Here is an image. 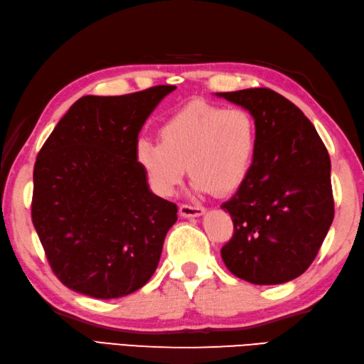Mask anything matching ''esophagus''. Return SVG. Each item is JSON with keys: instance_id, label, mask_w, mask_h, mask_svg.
Instances as JSON below:
<instances>
[{"instance_id": "esophagus-1", "label": "esophagus", "mask_w": 364, "mask_h": 364, "mask_svg": "<svg viewBox=\"0 0 364 364\" xmlns=\"http://www.w3.org/2000/svg\"><path fill=\"white\" fill-rule=\"evenodd\" d=\"M179 213L183 218H195V217H201V215H204L205 209H203V207H193V205L182 204L179 207Z\"/></svg>"}]
</instances>
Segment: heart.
<instances>
[{"label":"heart","mask_w":364,"mask_h":364,"mask_svg":"<svg viewBox=\"0 0 364 364\" xmlns=\"http://www.w3.org/2000/svg\"><path fill=\"white\" fill-rule=\"evenodd\" d=\"M159 133L160 141H138L135 160L151 190L161 198L174 195L187 168L196 195L234 193L255 168L257 124L243 108L193 100L168 117Z\"/></svg>","instance_id":"1"}]
</instances>
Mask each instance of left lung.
Returning a JSON list of instances; mask_svg holds the SVG:
<instances>
[{
  "label": "left lung",
  "instance_id": "left-lung-1",
  "mask_svg": "<svg viewBox=\"0 0 364 364\" xmlns=\"http://www.w3.org/2000/svg\"><path fill=\"white\" fill-rule=\"evenodd\" d=\"M217 95L248 109L259 132L253 171L221 205L234 223L221 257L248 283H287L314 261L335 217L327 147L303 111L272 89Z\"/></svg>",
  "mask_w": 364,
  "mask_h": 364
}]
</instances>
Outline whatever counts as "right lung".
Wrapping results in <instances>:
<instances>
[{
	"mask_svg": "<svg viewBox=\"0 0 364 364\" xmlns=\"http://www.w3.org/2000/svg\"><path fill=\"white\" fill-rule=\"evenodd\" d=\"M174 89L85 95L37 155L33 225L51 270L72 291L117 299L157 269L177 205L151 191L135 147L147 117Z\"/></svg>",
	"mask_w": 364,
	"mask_h": 364,
	"instance_id": "add662e5",
	"label": "right lung"
}]
</instances>
